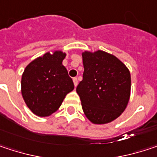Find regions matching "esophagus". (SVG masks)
I'll use <instances>...</instances> for the list:
<instances>
[{
    "label": "esophagus",
    "mask_w": 157,
    "mask_h": 157,
    "mask_svg": "<svg viewBox=\"0 0 157 157\" xmlns=\"http://www.w3.org/2000/svg\"><path fill=\"white\" fill-rule=\"evenodd\" d=\"M73 81H74V84H75V86L76 87L77 86V84H78V80L76 77H75V78L73 79Z\"/></svg>",
    "instance_id": "esophagus-1"
}]
</instances>
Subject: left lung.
I'll return each instance as SVG.
<instances>
[{
	"mask_svg": "<svg viewBox=\"0 0 157 157\" xmlns=\"http://www.w3.org/2000/svg\"><path fill=\"white\" fill-rule=\"evenodd\" d=\"M82 80L76 88L82 110L93 124H107L128 106L131 77L128 67L115 56L97 50L82 54Z\"/></svg>",
	"mask_w": 157,
	"mask_h": 157,
	"instance_id": "8db88e82",
	"label": "left lung"
}]
</instances>
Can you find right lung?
Masks as SVG:
<instances>
[{
	"mask_svg": "<svg viewBox=\"0 0 157 157\" xmlns=\"http://www.w3.org/2000/svg\"><path fill=\"white\" fill-rule=\"evenodd\" d=\"M61 50L48 52L28 64L22 74L21 94L29 109L38 117H48L61 106L75 88Z\"/></svg>",
	"mask_w": 157,
	"mask_h": 157,
	"instance_id": "add662e5",
	"label": "right lung"
}]
</instances>
